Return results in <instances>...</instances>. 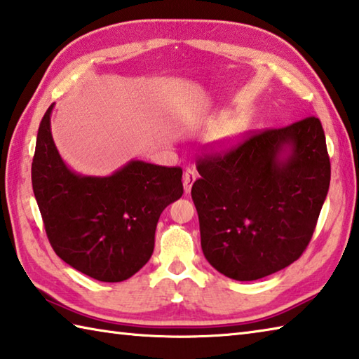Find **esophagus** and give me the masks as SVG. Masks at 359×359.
<instances>
[{
	"instance_id": "obj_1",
	"label": "esophagus",
	"mask_w": 359,
	"mask_h": 359,
	"mask_svg": "<svg viewBox=\"0 0 359 359\" xmlns=\"http://www.w3.org/2000/svg\"><path fill=\"white\" fill-rule=\"evenodd\" d=\"M196 179H198V174H196V171L187 170V171L184 172V189H185L187 194H188L189 191H191V187H193Z\"/></svg>"
}]
</instances>
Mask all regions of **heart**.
Returning a JSON list of instances; mask_svg holds the SVG:
<instances>
[{
  "label": "heart",
  "mask_w": 359,
  "mask_h": 359,
  "mask_svg": "<svg viewBox=\"0 0 359 359\" xmlns=\"http://www.w3.org/2000/svg\"><path fill=\"white\" fill-rule=\"evenodd\" d=\"M243 132H244V126L233 123V124H230V126H227V128H224V129L217 132L216 135L213 137V143L216 146H219V147L230 146L231 143H235L236 140L240 138Z\"/></svg>",
  "instance_id": "obj_1"
}]
</instances>
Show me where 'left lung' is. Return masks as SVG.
<instances>
[{
  "mask_svg": "<svg viewBox=\"0 0 359 359\" xmlns=\"http://www.w3.org/2000/svg\"><path fill=\"white\" fill-rule=\"evenodd\" d=\"M191 198L207 262L252 282L285 269L310 243L330 187L319 118L250 133L198 161Z\"/></svg>",
  "mask_w": 359,
  "mask_h": 359,
  "instance_id": "1",
  "label": "left lung"
}]
</instances>
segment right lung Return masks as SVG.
<instances>
[{"label":"right lung","mask_w":359,"mask_h":359,"mask_svg":"<svg viewBox=\"0 0 359 359\" xmlns=\"http://www.w3.org/2000/svg\"><path fill=\"white\" fill-rule=\"evenodd\" d=\"M41 119L32 189L48 240L63 262L100 282H123L149 262L161 212L184 194L182 170L130 160L111 175L69 170Z\"/></svg>","instance_id":"add662e5"}]
</instances>
